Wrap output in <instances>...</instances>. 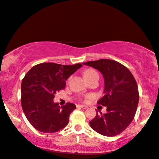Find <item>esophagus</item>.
I'll return each mask as SVG.
<instances>
[{
  "label": "esophagus",
  "mask_w": 159,
  "mask_h": 159,
  "mask_svg": "<svg viewBox=\"0 0 159 159\" xmlns=\"http://www.w3.org/2000/svg\"><path fill=\"white\" fill-rule=\"evenodd\" d=\"M77 107H81V108H82V109H86L87 108V107L86 106V105H78Z\"/></svg>",
  "instance_id": "obj_1"
}]
</instances>
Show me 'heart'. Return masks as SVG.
Listing matches in <instances>:
<instances>
[{
  "instance_id": "obj_1",
  "label": "heart",
  "mask_w": 159,
  "mask_h": 159,
  "mask_svg": "<svg viewBox=\"0 0 159 159\" xmlns=\"http://www.w3.org/2000/svg\"><path fill=\"white\" fill-rule=\"evenodd\" d=\"M95 74H98V73L94 69H88L85 70V71L84 72V77H85V78L90 77L92 75H95ZM89 97H90V96H86V98H89Z\"/></svg>"
}]
</instances>
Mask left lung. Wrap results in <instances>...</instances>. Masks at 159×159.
Listing matches in <instances>:
<instances>
[{"mask_svg": "<svg viewBox=\"0 0 159 159\" xmlns=\"http://www.w3.org/2000/svg\"><path fill=\"white\" fill-rule=\"evenodd\" d=\"M103 74L104 95L97 101L107 107L106 114H98L90 121L91 128L107 137L118 135L128 127L135 117L139 91L133 74L125 66L109 59L84 62Z\"/></svg>", "mask_w": 159, "mask_h": 159, "instance_id": "obj_1", "label": "left lung"}]
</instances>
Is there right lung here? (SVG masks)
I'll list each match as a JSON object with an SVG mask.
<instances>
[{"mask_svg":"<svg viewBox=\"0 0 159 159\" xmlns=\"http://www.w3.org/2000/svg\"><path fill=\"white\" fill-rule=\"evenodd\" d=\"M82 64L62 65L43 62L32 67L22 80L21 104L28 120L34 129L43 133H55L68 125L69 116L76 106L67 103L58 106L53 99L64 90L66 80Z\"/></svg>","mask_w":159,"mask_h":159,"instance_id":"add662e5","label":"right lung"}]
</instances>
